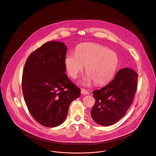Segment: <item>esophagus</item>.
I'll return each mask as SVG.
<instances>
[{
    "mask_svg": "<svg viewBox=\"0 0 156 156\" xmlns=\"http://www.w3.org/2000/svg\"><path fill=\"white\" fill-rule=\"evenodd\" d=\"M81 92L82 94H84V95L89 94V92L87 90H86V89H81Z\"/></svg>",
    "mask_w": 156,
    "mask_h": 156,
    "instance_id": "obj_1",
    "label": "esophagus"
}]
</instances>
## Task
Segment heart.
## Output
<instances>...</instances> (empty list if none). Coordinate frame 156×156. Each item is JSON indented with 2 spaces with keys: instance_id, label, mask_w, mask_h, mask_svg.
<instances>
[{
  "instance_id": "1",
  "label": "heart",
  "mask_w": 156,
  "mask_h": 156,
  "mask_svg": "<svg viewBox=\"0 0 156 156\" xmlns=\"http://www.w3.org/2000/svg\"><path fill=\"white\" fill-rule=\"evenodd\" d=\"M118 64L115 52L92 43L81 45L76 53L69 54L64 59L66 71L73 79L76 78L86 66L87 74L80 81L83 86H88L94 81L97 84L108 83L113 78Z\"/></svg>"
}]
</instances>
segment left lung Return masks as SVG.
Wrapping results in <instances>:
<instances>
[{"label": "left lung", "mask_w": 156, "mask_h": 156, "mask_svg": "<svg viewBox=\"0 0 156 156\" xmlns=\"http://www.w3.org/2000/svg\"><path fill=\"white\" fill-rule=\"evenodd\" d=\"M138 74L132 69L119 70L115 78L105 87L92 92L95 103L90 115L98 124L108 126L124 116L136 90Z\"/></svg>", "instance_id": "8db88e82"}]
</instances>
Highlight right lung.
<instances>
[{
    "label": "right lung",
    "instance_id": "right-lung-1",
    "mask_svg": "<svg viewBox=\"0 0 156 156\" xmlns=\"http://www.w3.org/2000/svg\"><path fill=\"white\" fill-rule=\"evenodd\" d=\"M67 46L48 41L28 57L24 65L22 89L27 107L41 125L55 127L62 124L71 102L81 90L65 73Z\"/></svg>",
    "mask_w": 156,
    "mask_h": 156
}]
</instances>
